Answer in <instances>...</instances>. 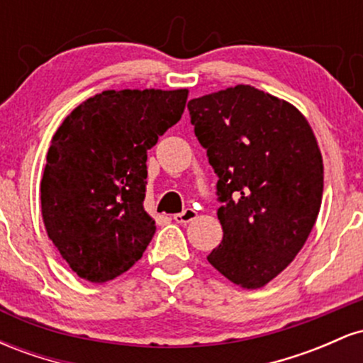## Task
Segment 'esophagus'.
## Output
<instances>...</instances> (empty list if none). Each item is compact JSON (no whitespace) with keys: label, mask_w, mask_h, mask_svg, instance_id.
<instances>
[{"label":"esophagus","mask_w":363,"mask_h":363,"mask_svg":"<svg viewBox=\"0 0 363 363\" xmlns=\"http://www.w3.org/2000/svg\"><path fill=\"white\" fill-rule=\"evenodd\" d=\"M196 216H198V211L193 210V208H186V210L181 211V213L174 215V220H176L177 223H189L193 222Z\"/></svg>","instance_id":"1"}]
</instances>
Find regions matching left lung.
<instances>
[{"mask_svg":"<svg viewBox=\"0 0 363 363\" xmlns=\"http://www.w3.org/2000/svg\"><path fill=\"white\" fill-rule=\"evenodd\" d=\"M218 176L223 239L208 261L242 289H261L295 259L318 220L323 155L306 116L251 85L187 104Z\"/></svg>","mask_w":363,"mask_h":363,"instance_id":"8db88e82","label":"left lung"}]
</instances>
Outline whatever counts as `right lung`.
<instances>
[{
  "instance_id": "add662e5",
  "label": "right lung",
  "mask_w": 363,
  "mask_h": 363,
  "mask_svg": "<svg viewBox=\"0 0 363 363\" xmlns=\"http://www.w3.org/2000/svg\"><path fill=\"white\" fill-rule=\"evenodd\" d=\"M187 89L106 90L54 133L40 181L49 239L78 277L104 283L141 259L155 234L145 211L147 152L181 119Z\"/></svg>"
}]
</instances>
